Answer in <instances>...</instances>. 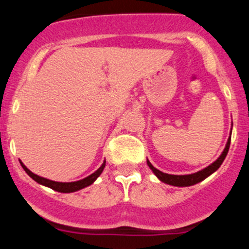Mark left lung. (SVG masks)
Returning <instances> with one entry per match:
<instances>
[{"mask_svg": "<svg viewBox=\"0 0 249 249\" xmlns=\"http://www.w3.org/2000/svg\"><path fill=\"white\" fill-rule=\"evenodd\" d=\"M231 133H232V131H231ZM230 144H231V136H230V138H228L227 144H226L225 150L222 151L221 154H220L219 158L216 159V160L214 161V162H212V164H211L210 166L205 167L204 170L199 171V172L192 173V174H185V176H176V174H167V173L161 172V171L157 170V168L154 167L153 165L151 164V162L148 161V160H147V165H148V167H150L151 170H152V172L156 174L157 178L160 180V181L165 182V184L172 185V186H178V187L192 186V185L198 184V182L202 181V180H204V179H206L207 177H210L211 174L215 172V171L218 170L220 166H221L222 161L225 160L226 156H227V153H228V150H230Z\"/></svg>", "mask_w": 249, "mask_h": 249, "instance_id": "8db88e82", "label": "left lung"}]
</instances>
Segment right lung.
<instances>
[{
    "mask_svg": "<svg viewBox=\"0 0 249 249\" xmlns=\"http://www.w3.org/2000/svg\"><path fill=\"white\" fill-rule=\"evenodd\" d=\"M105 162L107 161L104 160V162L102 164V166L99 167L96 172H93L92 174H90V176L87 177V178L78 180V181H72V182H59V181H53V180H49L47 178H43V177H39V176H37V174L31 172L29 168H27V166H25L22 161H19V164H21V166L23 167V170L27 172L28 176L35 180L36 182H38V184L43 185V186L53 188V191H57V192L71 193V192H76V191H79V190H82V188L88 187V186H90L91 184H93V182H95V180L98 178L99 176H101L103 170H104Z\"/></svg>",
    "mask_w": 249,
    "mask_h": 249,
    "instance_id": "1",
    "label": "right lung"
}]
</instances>
